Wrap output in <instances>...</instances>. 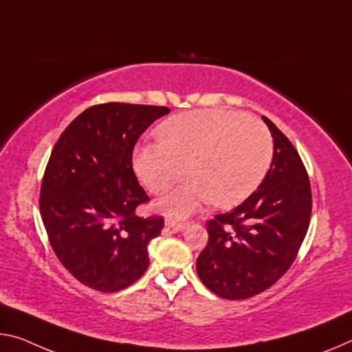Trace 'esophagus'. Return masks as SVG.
I'll use <instances>...</instances> for the list:
<instances>
[{
  "instance_id": "34e87169",
  "label": "esophagus",
  "mask_w": 352,
  "mask_h": 352,
  "mask_svg": "<svg viewBox=\"0 0 352 352\" xmlns=\"http://www.w3.org/2000/svg\"><path fill=\"white\" fill-rule=\"evenodd\" d=\"M166 226L170 227L172 230H175V232H182V230H185V228L188 227V222L174 219V217H167V219H166Z\"/></svg>"
}]
</instances>
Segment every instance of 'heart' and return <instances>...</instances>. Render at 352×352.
Segmentation results:
<instances>
[{
  "label": "heart",
  "instance_id": "heart-1",
  "mask_svg": "<svg viewBox=\"0 0 352 352\" xmlns=\"http://www.w3.org/2000/svg\"><path fill=\"white\" fill-rule=\"evenodd\" d=\"M156 136L160 142L138 147L135 169L153 194L167 192L189 174L192 180L161 202L174 214L208 200L222 208L243 202L265 178L274 152L263 122L235 111H186L167 119Z\"/></svg>",
  "mask_w": 352,
  "mask_h": 352
}]
</instances>
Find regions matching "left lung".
I'll return each mask as SVG.
<instances>
[{
	"label": "left lung",
	"mask_w": 352,
	"mask_h": 352,
	"mask_svg": "<svg viewBox=\"0 0 352 352\" xmlns=\"http://www.w3.org/2000/svg\"><path fill=\"white\" fill-rule=\"evenodd\" d=\"M261 119L274 139L270 170L241 205L208 219V243L197 256L200 280L224 299H248L274 285L296 260L310 224L302 160L267 117Z\"/></svg>",
	"instance_id": "left-lung-1"
}]
</instances>
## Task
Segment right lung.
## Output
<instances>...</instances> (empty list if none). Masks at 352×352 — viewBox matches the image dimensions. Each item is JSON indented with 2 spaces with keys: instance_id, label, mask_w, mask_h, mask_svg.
<instances>
[{
  "instance_id": "right-lung-1",
  "label": "right lung",
  "mask_w": 352,
  "mask_h": 352,
  "mask_svg": "<svg viewBox=\"0 0 352 352\" xmlns=\"http://www.w3.org/2000/svg\"><path fill=\"white\" fill-rule=\"evenodd\" d=\"M169 113L166 106L94 104L54 144L38 206L56 256L82 285L116 293L148 267L147 246L164 217L136 214L150 197L133 170V150Z\"/></svg>"
}]
</instances>
